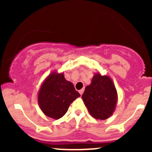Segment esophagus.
<instances>
[{
  "label": "esophagus",
  "mask_w": 152,
  "mask_h": 152,
  "mask_svg": "<svg viewBox=\"0 0 152 152\" xmlns=\"http://www.w3.org/2000/svg\"><path fill=\"white\" fill-rule=\"evenodd\" d=\"M84 90H85V89H84V88H82V90H79V93H80V95H82V94H83V93H84Z\"/></svg>",
  "instance_id": "esophagus-1"
}]
</instances>
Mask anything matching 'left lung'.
<instances>
[{
	"mask_svg": "<svg viewBox=\"0 0 152 152\" xmlns=\"http://www.w3.org/2000/svg\"><path fill=\"white\" fill-rule=\"evenodd\" d=\"M90 114L94 118L106 120L113 114L118 102V93L108 76L95 73L90 85L82 96Z\"/></svg>",
	"mask_w": 152,
	"mask_h": 152,
	"instance_id": "obj_1",
	"label": "left lung"
}]
</instances>
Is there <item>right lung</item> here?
I'll return each mask as SVG.
<instances>
[{"label":"right lung","mask_w":152,"mask_h":152,"mask_svg":"<svg viewBox=\"0 0 152 152\" xmlns=\"http://www.w3.org/2000/svg\"><path fill=\"white\" fill-rule=\"evenodd\" d=\"M79 96L73 83L65 79L63 73L53 71L41 85L38 104L45 115L57 120L65 115L70 104Z\"/></svg>","instance_id":"right-lung-1"}]
</instances>
